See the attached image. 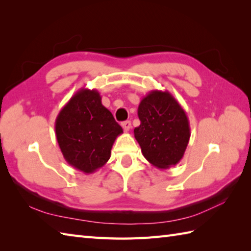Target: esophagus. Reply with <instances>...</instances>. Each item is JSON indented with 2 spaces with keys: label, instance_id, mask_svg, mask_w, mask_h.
Masks as SVG:
<instances>
[{
  "label": "esophagus",
  "instance_id": "esophagus-1",
  "mask_svg": "<svg viewBox=\"0 0 251 251\" xmlns=\"http://www.w3.org/2000/svg\"><path fill=\"white\" fill-rule=\"evenodd\" d=\"M122 127L125 131H128L131 128V122L130 121H125L122 123Z\"/></svg>",
  "mask_w": 251,
  "mask_h": 251
}]
</instances>
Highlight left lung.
<instances>
[{"instance_id":"1","label":"left lung","mask_w":251,"mask_h":251,"mask_svg":"<svg viewBox=\"0 0 251 251\" xmlns=\"http://www.w3.org/2000/svg\"><path fill=\"white\" fill-rule=\"evenodd\" d=\"M140 126L134 130L147 161L159 169L177 165L190 140V124L182 106L167 90H151L138 106Z\"/></svg>"}]
</instances>
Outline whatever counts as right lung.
I'll use <instances>...</instances> for the list:
<instances>
[{"label":"right lung","instance_id":"right-lung-1","mask_svg":"<svg viewBox=\"0 0 251 251\" xmlns=\"http://www.w3.org/2000/svg\"><path fill=\"white\" fill-rule=\"evenodd\" d=\"M58 145L67 163L93 174L109 161L115 139L123 134L98 90L82 88L60 110L55 122Z\"/></svg>","mask_w":251,"mask_h":251}]
</instances>
